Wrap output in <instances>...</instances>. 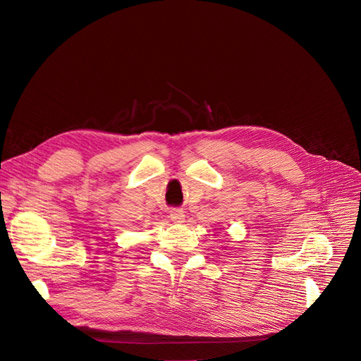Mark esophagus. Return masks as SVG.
<instances>
[{
    "mask_svg": "<svg viewBox=\"0 0 361 361\" xmlns=\"http://www.w3.org/2000/svg\"><path fill=\"white\" fill-rule=\"evenodd\" d=\"M170 219L173 220V221H176V223H180L185 219V213L180 209H175V210L170 212Z\"/></svg>",
    "mask_w": 361,
    "mask_h": 361,
    "instance_id": "obj_1",
    "label": "esophagus"
}]
</instances>
